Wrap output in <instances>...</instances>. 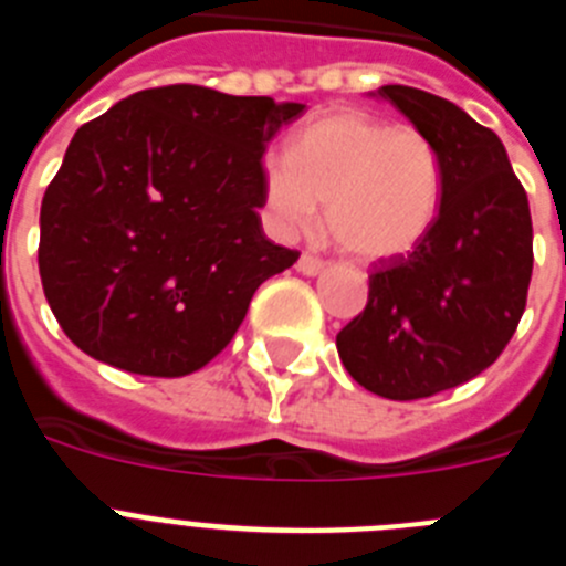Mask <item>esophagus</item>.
<instances>
[{"instance_id":"1","label":"esophagus","mask_w":566,"mask_h":566,"mask_svg":"<svg viewBox=\"0 0 566 566\" xmlns=\"http://www.w3.org/2000/svg\"><path fill=\"white\" fill-rule=\"evenodd\" d=\"M328 269L326 260L314 258V254H300L297 260V272H303L306 277H317V274H323Z\"/></svg>"}]
</instances>
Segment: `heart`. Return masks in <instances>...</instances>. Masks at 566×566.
Listing matches in <instances>:
<instances>
[{"label": "heart", "instance_id": "b5f03b06", "mask_svg": "<svg viewBox=\"0 0 566 566\" xmlns=\"http://www.w3.org/2000/svg\"><path fill=\"white\" fill-rule=\"evenodd\" d=\"M260 189L280 232H306L326 203L328 232L359 260L411 254L442 212L444 164L428 133L363 109H334L266 153Z\"/></svg>", "mask_w": 566, "mask_h": 566}]
</instances>
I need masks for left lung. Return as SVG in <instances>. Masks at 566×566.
Wrapping results in <instances>:
<instances>
[{"instance_id": "8db88e82", "label": "left lung", "mask_w": 566, "mask_h": 566, "mask_svg": "<svg viewBox=\"0 0 566 566\" xmlns=\"http://www.w3.org/2000/svg\"><path fill=\"white\" fill-rule=\"evenodd\" d=\"M371 96L431 135L444 164L433 232L371 274L368 303L337 334L345 371L405 402L457 388L496 363L527 303L533 223L493 129L417 87L385 84Z\"/></svg>"}]
</instances>
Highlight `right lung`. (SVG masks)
Here are the masks:
<instances>
[{
  "mask_svg": "<svg viewBox=\"0 0 566 566\" xmlns=\"http://www.w3.org/2000/svg\"><path fill=\"white\" fill-rule=\"evenodd\" d=\"M306 104L198 84L133 93L76 129L39 214L59 326L98 363L184 377L300 258L263 234L260 158Z\"/></svg>",
  "mask_w": 566,
  "mask_h": 566,
  "instance_id": "obj_1",
  "label": "right lung"
}]
</instances>
